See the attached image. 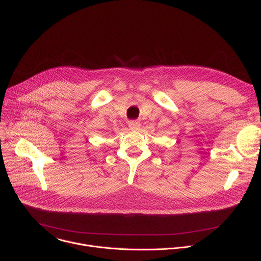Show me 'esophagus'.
<instances>
[{"label": "esophagus", "instance_id": "1", "mask_svg": "<svg viewBox=\"0 0 261 261\" xmlns=\"http://www.w3.org/2000/svg\"><path fill=\"white\" fill-rule=\"evenodd\" d=\"M140 122L139 121H136V120H131V121H129V127H130V129H132V130H138L139 128H140Z\"/></svg>", "mask_w": 261, "mask_h": 261}]
</instances>
